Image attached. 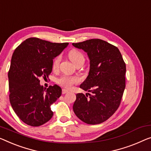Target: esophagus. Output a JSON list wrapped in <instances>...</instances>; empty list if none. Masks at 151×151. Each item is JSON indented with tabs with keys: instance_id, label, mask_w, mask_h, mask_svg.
<instances>
[{
	"instance_id": "1",
	"label": "esophagus",
	"mask_w": 151,
	"mask_h": 151,
	"mask_svg": "<svg viewBox=\"0 0 151 151\" xmlns=\"http://www.w3.org/2000/svg\"><path fill=\"white\" fill-rule=\"evenodd\" d=\"M68 91L67 89H62V94H65V93H68Z\"/></svg>"
}]
</instances>
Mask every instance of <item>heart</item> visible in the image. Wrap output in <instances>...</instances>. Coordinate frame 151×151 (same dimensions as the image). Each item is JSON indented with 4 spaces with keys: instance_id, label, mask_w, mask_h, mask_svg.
Wrapping results in <instances>:
<instances>
[{
    "instance_id": "heart-1",
    "label": "heart",
    "mask_w": 151,
    "mask_h": 151,
    "mask_svg": "<svg viewBox=\"0 0 151 151\" xmlns=\"http://www.w3.org/2000/svg\"><path fill=\"white\" fill-rule=\"evenodd\" d=\"M70 60L74 63V64H75L76 63L78 62L81 60H85L84 55H83L81 52H80L79 51L76 50V49H73L70 51L68 54ZM60 59L61 57L60 56H58L55 58V60H53V69H56L59 66V64L60 62ZM79 81L78 78L76 77V76H71L68 75H64L60 77L58 81V83L61 85V86L66 87V88H70L74 84L77 83Z\"/></svg>"
}]
</instances>
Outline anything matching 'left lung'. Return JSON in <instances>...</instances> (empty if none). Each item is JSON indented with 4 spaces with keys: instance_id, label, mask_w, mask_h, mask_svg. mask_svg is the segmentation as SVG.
Instances as JSON below:
<instances>
[{
    "instance_id": "1",
    "label": "left lung",
    "mask_w": 151,
    "mask_h": 151,
    "mask_svg": "<svg viewBox=\"0 0 151 151\" xmlns=\"http://www.w3.org/2000/svg\"><path fill=\"white\" fill-rule=\"evenodd\" d=\"M73 45L83 49L89 59L88 76L80 85L88 93L76 94L74 112L85 123L100 124L120 105L125 87V64L117 47L103 40L91 39Z\"/></svg>"
}]
</instances>
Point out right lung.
<instances>
[{
	"label": "right lung",
	"instance_id": "add662e5",
	"mask_svg": "<svg viewBox=\"0 0 151 151\" xmlns=\"http://www.w3.org/2000/svg\"><path fill=\"white\" fill-rule=\"evenodd\" d=\"M68 45L29 38L15 49L8 73L9 100L13 111L26 124L37 127L53 116L51 105L62 95L57 85L46 89L39 78L49 77L53 60Z\"/></svg>",
	"mask_w": 151,
	"mask_h": 151
}]
</instances>
